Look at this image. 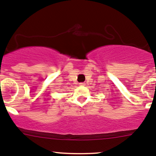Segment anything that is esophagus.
<instances>
[{"label":"esophagus","instance_id":"34e87169","mask_svg":"<svg viewBox=\"0 0 156 156\" xmlns=\"http://www.w3.org/2000/svg\"><path fill=\"white\" fill-rule=\"evenodd\" d=\"M79 84L81 86H84V85H85V84H84V83H79Z\"/></svg>","mask_w":156,"mask_h":156}]
</instances>
